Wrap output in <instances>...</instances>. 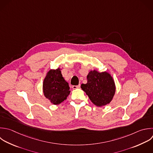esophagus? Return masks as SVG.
<instances>
[{"instance_id":"esophagus-1","label":"esophagus","mask_w":153,"mask_h":153,"mask_svg":"<svg viewBox=\"0 0 153 153\" xmlns=\"http://www.w3.org/2000/svg\"><path fill=\"white\" fill-rule=\"evenodd\" d=\"M80 84H79V85H73L72 86V88L73 89H76V88H80Z\"/></svg>"}]
</instances>
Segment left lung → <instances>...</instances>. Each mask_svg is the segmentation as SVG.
<instances>
[{"label": "left lung", "mask_w": 153, "mask_h": 153, "mask_svg": "<svg viewBox=\"0 0 153 153\" xmlns=\"http://www.w3.org/2000/svg\"><path fill=\"white\" fill-rule=\"evenodd\" d=\"M87 78V84H82L81 87L93 103L102 106L110 103L115 92V83L111 75L94 70L88 73Z\"/></svg>", "instance_id": "left-lung-1"}]
</instances>
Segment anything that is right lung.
Instances as JSON below:
<instances>
[{
    "mask_svg": "<svg viewBox=\"0 0 153 153\" xmlns=\"http://www.w3.org/2000/svg\"><path fill=\"white\" fill-rule=\"evenodd\" d=\"M43 91L46 98L54 105H59L66 99L70 93L69 84L62 76L60 68L47 73L43 83Z\"/></svg>",
    "mask_w": 153,
    "mask_h": 153,
    "instance_id": "1",
    "label": "right lung"
}]
</instances>
